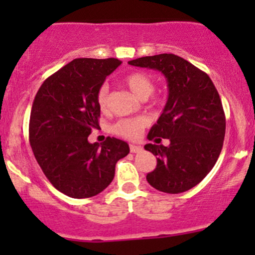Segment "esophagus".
I'll return each instance as SVG.
<instances>
[{
	"instance_id": "esophagus-1",
	"label": "esophagus",
	"mask_w": 255,
	"mask_h": 255,
	"mask_svg": "<svg viewBox=\"0 0 255 255\" xmlns=\"http://www.w3.org/2000/svg\"><path fill=\"white\" fill-rule=\"evenodd\" d=\"M129 149H130V153H139V151H142V146L135 145V144H130Z\"/></svg>"
}]
</instances>
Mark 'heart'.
<instances>
[{
	"label": "heart",
	"instance_id": "b5f03b06",
	"mask_svg": "<svg viewBox=\"0 0 255 255\" xmlns=\"http://www.w3.org/2000/svg\"><path fill=\"white\" fill-rule=\"evenodd\" d=\"M125 85L130 90L134 96L140 100H146L154 91V81L148 74L142 71H133L125 78ZM109 100V87L106 85L99 90L97 94V104L99 107L105 111ZM146 122L143 118H129V120H121L112 127L116 134L125 137L127 139H135L139 137L140 132L145 127Z\"/></svg>",
	"mask_w": 255,
	"mask_h": 255
}]
</instances>
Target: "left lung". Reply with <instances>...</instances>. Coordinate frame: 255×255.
<instances>
[{"label": "left lung", "mask_w": 255, "mask_h": 255, "mask_svg": "<svg viewBox=\"0 0 255 255\" xmlns=\"http://www.w3.org/2000/svg\"><path fill=\"white\" fill-rule=\"evenodd\" d=\"M129 65L158 70L168 81L163 113L148 133L145 144L156 156V168L146 181L159 191L180 194L196 186L212 170L222 150L226 117L220 95L206 73L175 54L143 56Z\"/></svg>", "instance_id": "left-lung-1"}]
</instances>
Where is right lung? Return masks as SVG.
Listing matches in <instances>:
<instances>
[{
    "mask_svg": "<svg viewBox=\"0 0 255 255\" xmlns=\"http://www.w3.org/2000/svg\"><path fill=\"white\" fill-rule=\"evenodd\" d=\"M121 64L115 58L74 59L43 82L33 101V154L51 185L73 199L104 191L115 177L116 163L129 153L117 138L102 144L87 140L100 128L99 90Z\"/></svg>",
    "mask_w": 255,
    "mask_h": 255,
    "instance_id": "obj_1",
    "label": "right lung"
}]
</instances>
